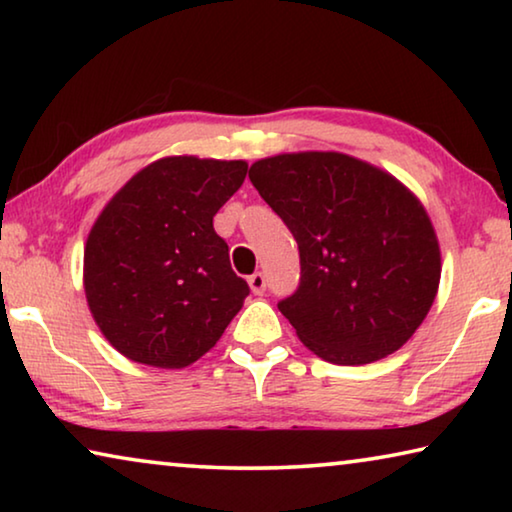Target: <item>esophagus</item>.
Masks as SVG:
<instances>
[{"mask_svg":"<svg viewBox=\"0 0 512 512\" xmlns=\"http://www.w3.org/2000/svg\"><path fill=\"white\" fill-rule=\"evenodd\" d=\"M248 284H250V291L255 293V296H262V293L266 291V277L264 273H253L248 277Z\"/></svg>","mask_w":512,"mask_h":512,"instance_id":"esophagus-1","label":"esophagus"}]
</instances>
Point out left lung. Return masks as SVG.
Here are the masks:
<instances>
[{"label":"left lung","instance_id":"obj_1","mask_svg":"<svg viewBox=\"0 0 512 512\" xmlns=\"http://www.w3.org/2000/svg\"><path fill=\"white\" fill-rule=\"evenodd\" d=\"M248 178L298 241L300 284L277 309L300 341L339 366L400 350L440 282L438 239L418 198L334 151L259 160Z\"/></svg>","mask_w":512,"mask_h":512}]
</instances>
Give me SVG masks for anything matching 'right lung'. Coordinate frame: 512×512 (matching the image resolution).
Wrapping results in <instances>:
<instances>
[{"instance_id":"1","label":"right lung","mask_w":512,"mask_h":512,"mask_svg":"<svg viewBox=\"0 0 512 512\" xmlns=\"http://www.w3.org/2000/svg\"><path fill=\"white\" fill-rule=\"evenodd\" d=\"M244 160L176 155L112 196L83 257L85 298L115 350L185 368L214 348L250 293L212 219L244 183Z\"/></svg>"}]
</instances>
